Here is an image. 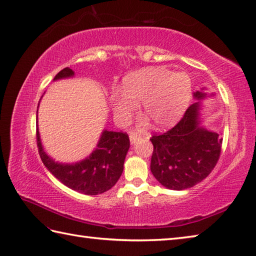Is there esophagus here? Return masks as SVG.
Listing matches in <instances>:
<instances>
[{"mask_svg": "<svg viewBox=\"0 0 256 256\" xmlns=\"http://www.w3.org/2000/svg\"><path fill=\"white\" fill-rule=\"evenodd\" d=\"M138 138H140V136H138L136 133H130V141H131V143H136Z\"/></svg>", "mask_w": 256, "mask_h": 256, "instance_id": "34e87169", "label": "esophagus"}]
</instances>
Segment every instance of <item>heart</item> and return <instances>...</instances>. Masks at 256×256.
Here are the masks:
<instances>
[{
    "mask_svg": "<svg viewBox=\"0 0 256 256\" xmlns=\"http://www.w3.org/2000/svg\"><path fill=\"white\" fill-rule=\"evenodd\" d=\"M192 82L186 72L164 68L146 69L128 75L123 92L110 95L113 112L120 123H128L142 103L143 112L159 128L176 122L187 108Z\"/></svg>",
    "mask_w": 256,
    "mask_h": 256,
    "instance_id": "heart-1",
    "label": "heart"
}]
</instances>
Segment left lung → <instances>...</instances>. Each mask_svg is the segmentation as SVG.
Wrapping results in <instances>:
<instances>
[{
	"label": "left lung",
	"mask_w": 256,
	"mask_h": 256,
	"mask_svg": "<svg viewBox=\"0 0 256 256\" xmlns=\"http://www.w3.org/2000/svg\"><path fill=\"white\" fill-rule=\"evenodd\" d=\"M194 98L206 97L196 92ZM200 102L190 105L182 118L164 134H154L151 172L166 188L184 190L206 178L215 168L222 152V138L200 126Z\"/></svg>",
	"instance_id": "8db88e82"
}]
</instances>
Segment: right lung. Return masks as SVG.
Returning a JSON list of instances; mask_svg holds the SVG:
<instances>
[{
  "mask_svg": "<svg viewBox=\"0 0 256 256\" xmlns=\"http://www.w3.org/2000/svg\"><path fill=\"white\" fill-rule=\"evenodd\" d=\"M72 76L74 72L67 67L60 70L54 80ZM36 144L46 168L60 182L78 192L94 196L108 192L118 182L123 172L124 160L130 148V138L126 133L104 130L97 148L92 154L85 160L72 164H59L51 159L44 150L38 130Z\"/></svg>",
  "mask_w": 256,
  "mask_h": 256,
  "instance_id": "1",
  "label": "right lung"
}]
</instances>
